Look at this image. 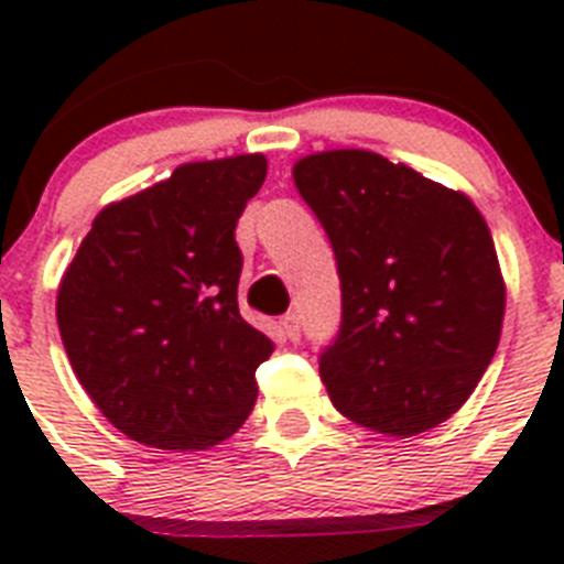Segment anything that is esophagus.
<instances>
[{
	"label": "esophagus",
	"mask_w": 564,
	"mask_h": 564,
	"mask_svg": "<svg viewBox=\"0 0 564 564\" xmlns=\"http://www.w3.org/2000/svg\"><path fill=\"white\" fill-rule=\"evenodd\" d=\"M279 325H282V330H285V336L291 338V341H299V336H302V325H299L296 313H285Z\"/></svg>",
	"instance_id": "1"
}]
</instances>
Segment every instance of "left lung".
Returning a JSON list of instances; mask_svg holds the SVG:
<instances>
[{
  "instance_id": "8db88e82",
  "label": "left lung",
  "mask_w": 564,
  "mask_h": 564,
  "mask_svg": "<svg viewBox=\"0 0 564 564\" xmlns=\"http://www.w3.org/2000/svg\"><path fill=\"white\" fill-rule=\"evenodd\" d=\"M293 181L341 282L338 333L318 356L333 406L395 437L455 415L495 358L506 311L475 203L364 149L302 158Z\"/></svg>"
}]
</instances>
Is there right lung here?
I'll use <instances>...</instances> for the list:
<instances>
[{
    "label": "right lung",
    "instance_id": "right-lung-1",
    "mask_svg": "<svg viewBox=\"0 0 564 564\" xmlns=\"http://www.w3.org/2000/svg\"><path fill=\"white\" fill-rule=\"evenodd\" d=\"M268 161L186 163L104 208L58 288L64 350L115 430L206 449L242 426L273 341L239 316L234 228Z\"/></svg>",
    "mask_w": 564,
    "mask_h": 564
}]
</instances>
